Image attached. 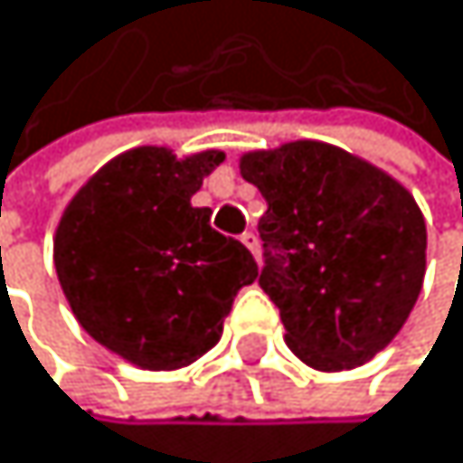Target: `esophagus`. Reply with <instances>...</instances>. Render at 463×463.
Masks as SVG:
<instances>
[{
	"mask_svg": "<svg viewBox=\"0 0 463 463\" xmlns=\"http://www.w3.org/2000/svg\"><path fill=\"white\" fill-rule=\"evenodd\" d=\"M241 244L255 255V261H259V255H261V247H259V236L252 233V230H247V233H241Z\"/></svg>",
	"mask_w": 463,
	"mask_h": 463,
	"instance_id": "1",
	"label": "esophagus"
}]
</instances>
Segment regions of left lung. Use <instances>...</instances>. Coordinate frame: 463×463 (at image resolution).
I'll use <instances>...</instances> for the list:
<instances>
[{
  "mask_svg": "<svg viewBox=\"0 0 463 463\" xmlns=\"http://www.w3.org/2000/svg\"><path fill=\"white\" fill-rule=\"evenodd\" d=\"M267 213L261 289L287 345L317 371L371 360L405 326L424 278L428 230L396 179L326 143L241 156Z\"/></svg>",
  "mask_w": 463,
  "mask_h": 463,
  "instance_id": "obj_1",
  "label": "left lung"
}]
</instances>
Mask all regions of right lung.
Masks as SVG:
<instances>
[{
	"mask_svg": "<svg viewBox=\"0 0 463 463\" xmlns=\"http://www.w3.org/2000/svg\"><path fill=\"white\" fill-rule=\"evenodd\" d=\"M222 160L126 151L78 191L55 230V272L78 323L140 368L199 360L219 343L236 292L259 278L252 252L211 227V208L191 204Z\"/></svg>",
	"mask_w": 463,
	"mask_h": 463,
	"instance_id": "1",
	"label": "right lung"
}]
</instances>
